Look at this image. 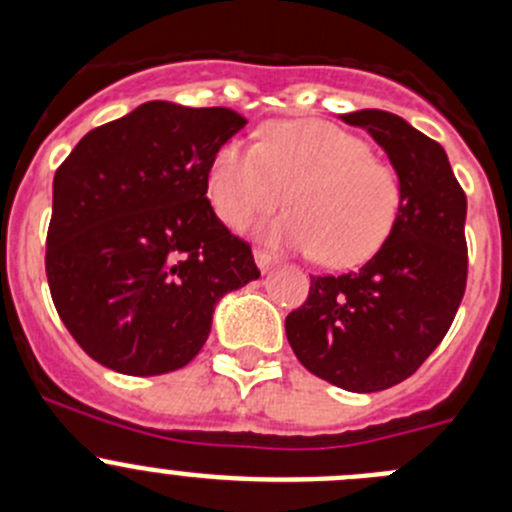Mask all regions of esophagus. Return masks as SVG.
Returning <instances> with one entry per match:
<instances>
[{
	"mask_svg": "<svg viewBox=\"0 0 512 512\" xmlns=\"http://www.w3.org/2000/svg\"><path fill=\"white\" fill-rule=\"evenodd\" d=\"M255 262H257V267H260L262 275H265V272H270L272 267L277 265V257L270 255V252H265V250H255Z\"/></svg>",
	"mask_w": 512,
	"mask_h": 512,
	"instance_id": "esophagus-1",
	"label": "esophagus"
}]
</instances>
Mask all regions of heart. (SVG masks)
Masks as SVG:
<instances>
[{"label":"heart","mask_w":512,"mask_h":512,"mask_svg":"<svg viewBox=\"0 0 512 512\" xmlns=\"http://www.w3.org/2000/svg\"><path fill=\"white\" fill-rule=\"evenodd\" d=\"M292 213L260 230L275 247L361 265L384 247L401 208L394 168L369 143L327 121H280L260 146L230 138L208 168V195L232 230L285 203Z\"/></svg>","instance_id":"obj_1"}]
</instances>
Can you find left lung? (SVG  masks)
<instances>
[{"label":"left lung","mask_w":512,"mask_h":512,"mask_svg":"<svg viewBox=\"0 0 512 512\" xmlns=\"http://www.w3.org/2000/svg\"><path fill=\"white\" fill-rule=\"evenodd\" d=\"M389 156L401 208L389 240L339 277H312L287 314V342L304 369L354 394L389 389L441 344L466 292V193L441 143L381 108L342 113Z\"/></svg>","instance_id":"8db88e82"}]
</instances>
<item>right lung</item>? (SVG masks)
Wrapping results in <instances>:
<instances>
[{"label":"right lung","instance_id":"1","mask_svg":"<svg viewBox=\"0 0 512 512\" xmlns=\"http://www.w3.org/2000/svg\"><path fill=\"white\" fill-rule=\"evenodd\" d=\"M245 118L148 101L86 133L54 175L46 280L61 322L118 374L180 369L215 304L257 280L252 250L220 223L208 168Z\"/></svg>","mask_w":512,"mask_h":512}]
</instances>
